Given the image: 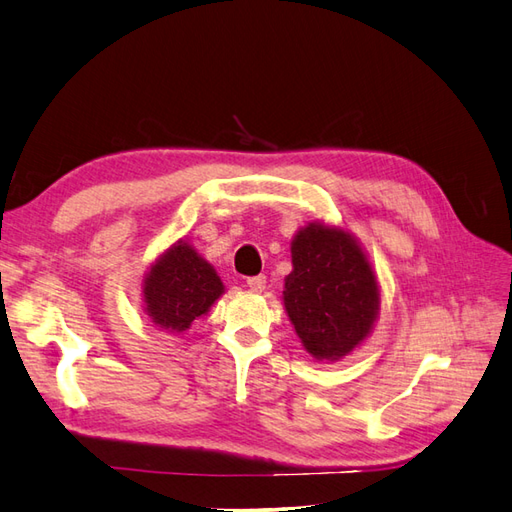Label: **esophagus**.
<instances>
[{
	"mask_svg": "<svg viewBox=\"0 0 512 512\" xmlns=\"http://www.w3.org/2000/svg\"><path fill=\"white\" fill-rule=\"evenodd\" d=\"M246 285H248V290H253V292H261V290L266 288V277H264V275L248 277V279H246Z\"/></svg>",
	"mask_w": 512,
	"mask_h": 512,
	"instance_id": "34e87169",
	"label": "esophagus"
}]
</instances>
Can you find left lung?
Listing matches in <instances>:
<instances>
[{
  "label": "left lung",
  "mask_w": 512,
  "mask_h": 512,
  "mask_svg": "<svg viewBox=\"0 0 512 512\" xmlns=\"http://www.w3.org/2000/svg\"><path fill=\"white\" fill-rule=\"evenodd\" d=\"M283 307L305 351L340 362L371 336L382 290L358 237L336 224L307 222L294 233Z\"/></svg>",
  "instance_id": "8db88e82"
}]
</instances>
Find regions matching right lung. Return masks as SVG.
I'll return each mask as SVG.
<instances>
[{"label":"right lung","instance_id":"obj_1","mask_svg":"<svg viewBox=\"0 0 512 512\" xmlns=\"http://www.w3.org/2000/svg\"><path fill=\"white\" fill-rule=\"evenodd\" d=\"M222 294L216 268L183 237L165 248L141 279L144 314L165 334H183Z\"/></svg>","mask_w":512,"mask_h":512}]
</instances>
